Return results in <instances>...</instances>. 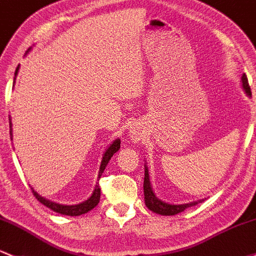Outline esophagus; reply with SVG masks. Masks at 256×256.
<instances>
[{"mask_svg": "<svg viewBox=\"0 0 256 256\" xmlns=\"http://www.w3.org/2000/svg\"><path fill=\"white\" fill-rule=\"evenodd\" d=\"M133 134H134V132H133Z\"/></svg>", "mask_w": 256, "mask_h": 256, "instance_id": "esophagus-1", "label": "esophagus"}]
</instances>
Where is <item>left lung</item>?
Wrapping results in <instances>:
<instances>
[{"mask_svg":"<svg viewBox=\"0 0 256 256\" xmlns=\"http://www.w3.org/2000/svg\"><path fill=\"white\" fill-rule=\"evenodd\" d=\"M242 85H243V89L246 90V92L249 96H252V92H250V86L248 83V78H246V74L242 76ZM144 196H145V205L148 206V208L151 211H154L155 214L164 216H172L177 215V214L182 212L186 208H190L198 204V202H189V204H182V205H171L167 204V202H161L155 194H154L152 189H151L150 180H149V171H148V167H145V177H144ZM204 202V199L199 200V202Z\"/></svg>","mask_w":256,"mask_h":256,"instance_id":"1","label":"left lung"}]
</instances>
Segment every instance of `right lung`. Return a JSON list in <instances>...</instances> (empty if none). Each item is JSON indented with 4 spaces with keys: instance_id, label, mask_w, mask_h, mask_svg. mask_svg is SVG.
Here are the masks:
<instances>
[{
    "instance_id": "1",
    "label": "right lung",
    "mask_w": 256,
    "mask_h": 256,
    "mask_svg": "<svg viewBox=\"0 0 256 256\" xmlns=\"http://www.w3.org/2000/svg\"><path fill=\"white\" fill-rule=\"evenodd\" d=\"M18 70H19V66L17 67V70H16V73H14L16 76H17V74H18ZM14 80H16V78H14ZM10 140H12V128H10ZM120 140L116 139L111 145H110L108 149L105 151V154H104V156H102V161H101V166H100V171H98V180H100L101 176H102L104 170L106 168L108 161L111 160L112 156H114V154L120 150ZM32 194H34V196L39 200L41 204L48 206V208L54 210V212H58V214H62V215H68V216H79V215H83V214H86L88 211L92 210V208H94L95 206L98 204V202H100L101 189H100V186H98V183H96V186H95L94 192H92V196H90L86 202H80V204H78V205H61V204H57V202H50V200L40 196V195L38 194L34 189H32Z\"/></svg>"
}]
</instances>
